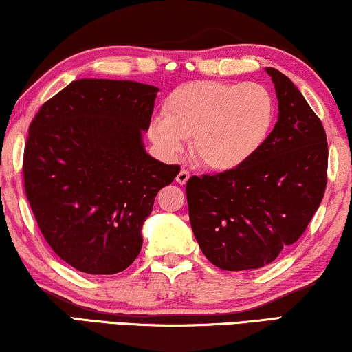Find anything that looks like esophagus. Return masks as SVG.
I'll use <instances>...</instances> for the list:
<instances>
[{
    "instance_id": "34e87169",
    "label": "esophagus",
    "mask_w": 352,
    "mask_h": 352,
    "mask_svg": "<svg viewBox=\"0 0 352 352\" xmlns=\"http://www.w3.org/2000/svg\"><path fill=\"white\" fill-rule=\"evenodd\" d=\"M189 177H190L189 171L181 170L179 173H177V176H176V182H177V184H186V182L189 181Z\"/></svg>"
}]
</instances>
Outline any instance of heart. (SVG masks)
Segmentation results:
<instances>
[{"mask_svg": "<svg viewBox=\"0 0 352 352\" xmlns=\"http://www.w3.org/2000/svg\"><path fill=\"white\" fill-rule=\"evenodd\" d=\"M276 120V100L258 83L194 81L168 96L148 138L163 157L176 158L190 139V155L211 171H234L261 151Z\"/></svg>", "mask_w": 352, "mask_h": 352, "instance_id": "obj_1", "label": "heart"}]
</instances>
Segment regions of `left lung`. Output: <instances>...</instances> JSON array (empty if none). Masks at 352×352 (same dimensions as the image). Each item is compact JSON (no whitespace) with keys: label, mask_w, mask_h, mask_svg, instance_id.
<instances>
[{"label":"left lung","mask_w":352,"mask_h":352,"mask_svg":"<svg viewBox=\"0 0 352 352\" xmlns=\"http://www.w3.org/2000/svg\"><path fill=\"white\" fill-rule=\"evenodd\" d=\"M278 117L261 151L234 171L187 181L189 218L200 250L224 271L259 269L296 242L327 186L325 129L293 81L266 67Z\"/></svg>","instance_id":"obj_1"}]
</instances>
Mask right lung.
I'll use <instances>...</instances> for the list:
<instances>
[{"label":"right lung","mask_w":352,"mask_h":352,"mask_svg":"<svg viewBox=\"0 0 352 352\" xmlns=\"http://www.w3.org/2000/svg\"><path fill=\"white\" fill-rule=\"evenodd\" d=\"M157 93L129 80H75L28 129L27 199L50 247L81 272L117 274L138 258L155 195L179 173L142 142Z\"/></svg>","instance_id":"add662e5"}]
</instances>
